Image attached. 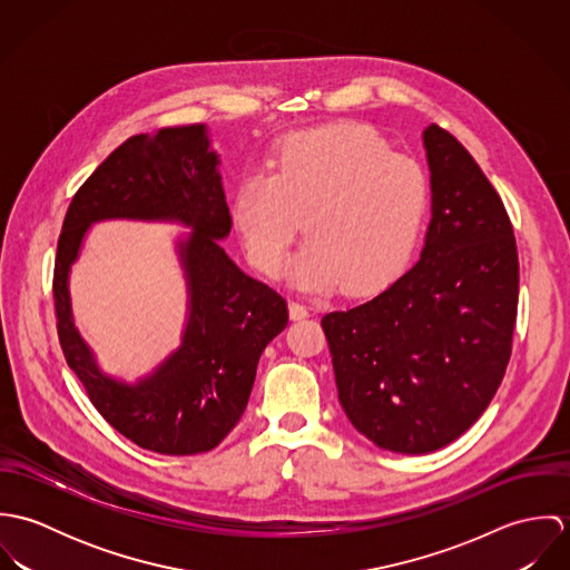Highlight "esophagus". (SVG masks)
Here are the masks:
<instances>
[{
  "instance_id": "1",
  "label": "esophagus",
  "mask_w": 570,
  "mask_h": 570,
  "mask_svg": "<svg viewBox=\"0 0 570 570\" xmlns=\"http://www.w3.org/2000/svg\"><path fill=\"white\" fill-rule=\"evenodd\" d=\"M289 316H292V321H303V318H309V309L303 303L292 301L289 303Z\"/></svg>"
}]
</instances>
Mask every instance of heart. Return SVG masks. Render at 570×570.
Wrapping results in <instances>:
<instances>
[{"label": "heart", "mask_w": 570, "mask_h": 570, "mask_svg": "<svg viewBox=\"0 0 570 570\" xmlns=\"http://www.w3.org/2000/svg\"><path fill=\"white\" fill-rule=\"evenodd\" d=\"M430 206V179L366 125L340 122L289 136L272 173L242 179L233 219L249 261L274 276L301 233L309 242L289 276L305 289L360 292L406 261Z\"/></svg>", "instance_id": "heart-1"}]
</instances>
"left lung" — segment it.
I'll list each match as a JSON object with an SVG mask.
<instances>
[{
  "label": "left lung",
  "instance_id": "8db88e82",
  "mask_svg": "<svg viewBox=\"0 0 570 570\" xmlns=\"http://www.w3.org/2000/svg\"><path fill=\"white\" fill-rule=\"evenodd\" d=\"M430 224L419 261L375 298L323 316L337 400L382 450L428 454L493 400L511 355L518 249L485 173L445 129L421 134Z\"/></svg>",
  "mask_w": 570,
  "mask_h": 570
}]
</instances>
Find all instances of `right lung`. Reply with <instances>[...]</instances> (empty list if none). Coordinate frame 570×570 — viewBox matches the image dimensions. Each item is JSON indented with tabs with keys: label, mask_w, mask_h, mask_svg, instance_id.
Listing matches in <instances>:
<instances>
[{
	"label": "right lung",
	"mask_w": 570,
	"mask_h": 570,
	"mask_svg": "<svg viewBox=\"0 0 570 570\" xmlns=\"http://www.w3.org/2000/svg\"><path fill=\"white\" fill-rule=\"evenodd\" d=\"M206 125L164 127L120 145L75 195L57 247L55 307L68 366L89 402L136 445L188 456L217 448L244 414L256 364L287 326V303L247 276L219 242L233 217ZM175 223L187 285L183 337L149 374L127 383L105 374L73 325L69 274L94 223Z\"/></svg>",
	"instance_id": "add662e5"
}]
</instances>
